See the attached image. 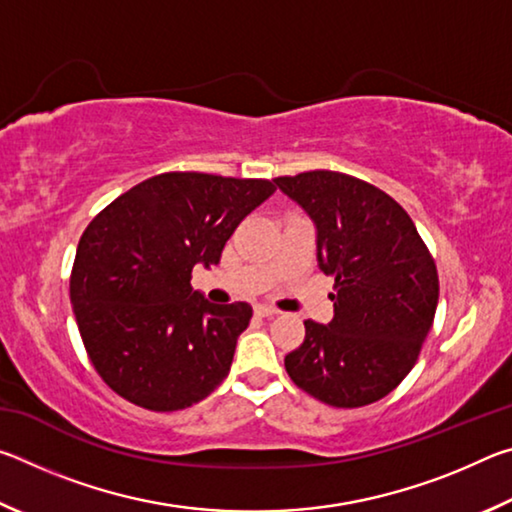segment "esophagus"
Instances as JSON below:
<instances>
[{
    "mask_svg": "<svg viewBox=\"0 0 512 512\" xmlns=\"http://www.w3.org/2000/svg\"><path fill=\"white\" fill-rule=\"evenodd\" d=\"M255 314H257V316H264V318H271V316L280 314V309H275V307H271V305H257V307H255Z\"/></svg>",
    "mask_w": 512,
    "mask_h": 512,
    "instance_id": "34e87169",
    "label": "esophagus"
}]
</instances>
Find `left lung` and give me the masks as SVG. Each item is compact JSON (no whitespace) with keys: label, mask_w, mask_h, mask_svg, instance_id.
<instances>
[{"label":"left lung","mask_w":512,"mask_h":512,"mask_svg":"<svg viewBox=\"0 0 512 512\" xmlns=\"http://www.w3.org/2000/svg\"><path fill=\"white\" fill-rule=\"evenodd\" d=\"M275 185L311 216L318 266L334 277L332 323L305 320L284 368L336 409L377 402L420 357L438 307L436 262L404 207L366 180L316 169Z\"/></svg>","instance_id":"obj_1"}]
</instances>
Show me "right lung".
Returning <instances> with one entry per match:
<instances>
[{"instance_id":"add662e5","label":"right lung","mask_w":512,"mask_h":512,"mask_svg":"<svg viewBox=\"0 0 512 512\" xmlns=\"http://www.w3.org/2000/svg\"><path fill=\"white\" fill-rule=\"evenodd\" d=\"M273 192V180L169 171L90 221L69 298L92 366L117 395L180 411L228 377L253 307L205 300L192 271L219 264L225 241Z\"/></svg>"}]
</instances>
